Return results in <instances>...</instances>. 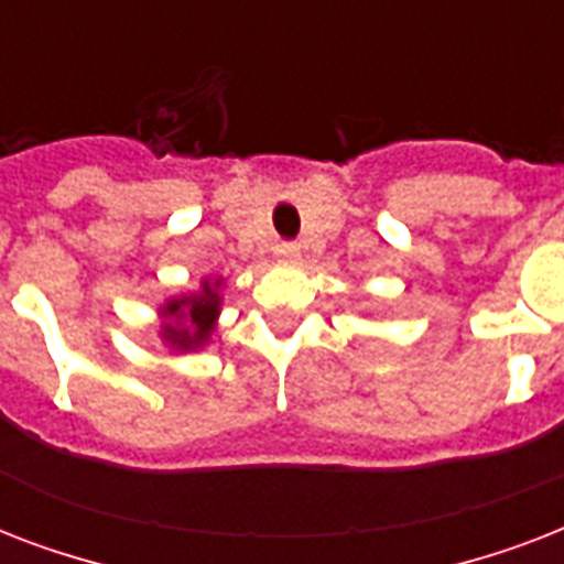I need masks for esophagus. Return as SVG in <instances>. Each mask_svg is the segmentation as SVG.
<instances>
[{
  "label": "esophagus",
  "mask_w": 564,
  "mask_h": 564,
  "mask_svg": "<svg viewBox=\"0 0 564 564\" xmlns=\"http://www.w3.org/2000/svg\"><path fill=\"white\" fill-rule=\"evenodd\" d=\"M274 257L283 260V263H295L301 257V248L295 246V242H278V246H274Z\"/></svg>",
  "instance_id": "1"
}]
</instances>
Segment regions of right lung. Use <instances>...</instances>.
Returning a JSON list of instances; mask_svg holds the SVG:
<instances>
[{
    "label": "right lung",
    "mask_w": 564,
    "mask_h": 564,
    "mask_svg": "<svg viewBox=\"0 0 564 564\" xmlns=\"http://www.w3.org/2000/svg\"><path fill=\"white\" fill-rule=\"evenodd\" d=\"M219 286L221 281H204L202 292L181 295L163 304L161 316L166 322L161 325V334L172 351H195L210 339L221 307Z\"/></svg>",
    "instance_id": "obj_1"
}]
</instances>
